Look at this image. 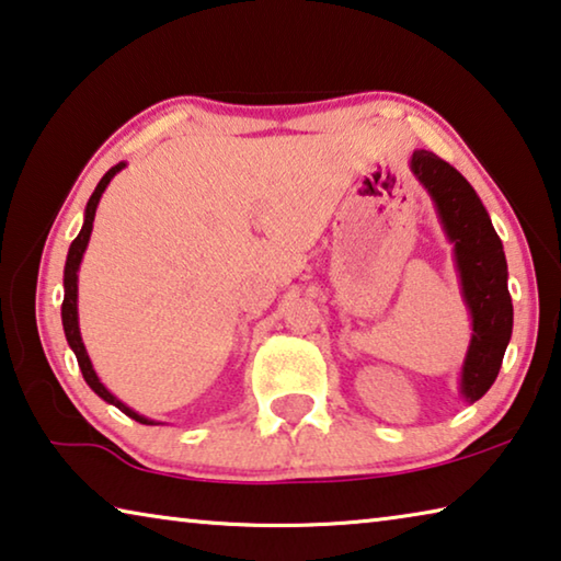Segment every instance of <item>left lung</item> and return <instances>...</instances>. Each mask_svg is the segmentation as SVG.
<instances>
[{
    "label": "left lung",
    "mask_w": 561,
    "mask_h": 561,
    "mask_svg": "<svg viewBox=\"0 0 561 561\" xmlns=\"http://www.w3.org/2000/svg\"><path fill=\"white\" fill-rule=\"evenodd\" d=\"M412 169L437 204L442 225L455 242L461 289L472 312V344H469L461 392L469 402L486 394L500 375L506 344L512 336V297L506 289V260L502 239L496 237L484 204L479 202L465 176L434 152H414Z\"/></svg>",
    "instance_id": "left-lung-1"
}]
</instances>
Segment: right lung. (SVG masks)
I'll use <instances>...</instances> for the list:
<instances>
[{"label": "right lung", "instance_id": "right-lung-1", "mask_svg": "<svg viewBox=\"0 0 561 561\" xmlns=\"http://www.w3.org/2000/svg\"><path fill=\"white\" fill-rule=\"evenodd\" d=\"M122 167H124L122 162H119L117 167H112L110 172H106V174L102 176L100 184H96L94 194H92V197H89V202H87V211H84V227H82V232L77 234V239L72 242V247H69L67 266H65V301H61V324H65L67 342H69V346H72L75 354H77L79 369H82V375H84V381H87V385L92 387L94 392L104 399V402H110V404H114L117 409H122V412L127 414V416H131V420H135V422H139V424H154V422L145 420V416H141V414H137L135 409H129L127 404H122L119 399L114 397V394L106 392L102 381L96 379V375H94L92 362H89V357H87V350H84V344H82V336H79V322H77V270H79V262H82V254H84V249H87L89 234H92L94 211H96V204H100V197H102L104 186L110 184L112 176L117 174Z\"/></svg>", "mask_w": 561, "mask_h": 561}]
</instances>
